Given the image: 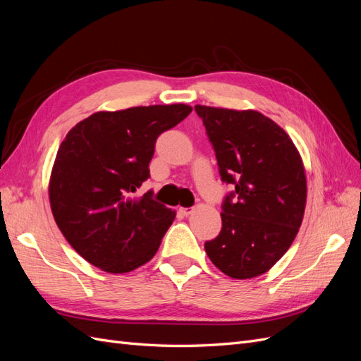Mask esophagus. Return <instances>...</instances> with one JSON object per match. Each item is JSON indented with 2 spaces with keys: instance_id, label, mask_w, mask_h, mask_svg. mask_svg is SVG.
Returning a JSON list of instances; mask_svg holds the SVG:
<instances>
[{
  "instance_id": "34e87169",
  "label": "esophagus",
  "mask_w": 361,
  "mask_h": 361,
  "mask_svg": "<svg viewBox=\"0 0 361 361\" xmlns=\"http://www.w3.org/2000/svg\"><path fill=\"white\" fill-rule=\"evenodd\" d=\"M191 212H192V207H180L179 209V214L183 216H188Z\"/></svg>"
}]
</instances>
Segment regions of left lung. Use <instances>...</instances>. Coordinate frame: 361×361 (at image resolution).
<instances>
[{
	"mask_svg": "<svg viewBox=\"0 0 361 361\" xmlns=\"http://www.w3.org/2000/svg\"><path fill=\"white\" fill-rule=\"evenodd\" d=\"M214 146L221 180V232L204 243L232 279L264 274L289 250L302 223L307 180L300 152L276 122L255 110L195 105Z\"/></svg>",
	"mask_w": 361,
	"mask_h": 361,
	"instance_id": "obj_1",
	"label": "left lung"
}]
</instances>
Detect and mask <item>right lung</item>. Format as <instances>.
I'll use <instances>...</instances> for the list:
<instances>
[{"label": "right lung", "instance_id": "obj_1", "mask_svg": "<svg viewBox=\"0 0 361 361\" xmlns=\"http://www.w3.org/2000/svg\"><path fill=\"white\" fill-rule=\"evenodd\" d=\"M190 105L99 111L76 123L59 147L49 179L51 211L73 250L105 272L123 274L157 255L176 212L134 192L149 179L157 138Z\"/></svg>", "mask_w": 361, "mask_h": 361}]
</instances>
